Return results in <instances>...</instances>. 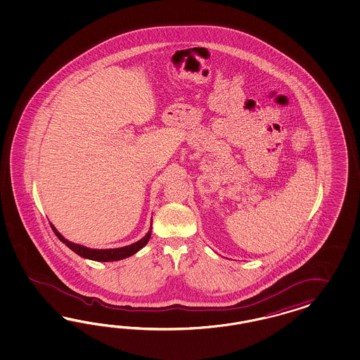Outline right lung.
Here are the masks:
<instances>
[{"label":"right lung","mask_w":360,"mask_h":360,"mask_svg":"<svg viewBox=\"0 0 360 360\" xmlns=\"http://www.w3.org/2000/svg\"><path fill=\"white\" fill-rule=\"evenodd\" d=\"M51 229L54 231L55 235L58 236V239L63 241L70 250H72L77 255L84 257V259L95 260V262H117V260L127 259V257H129L131 255H134L136 252L140 251L142 247H145L148 244L149 239H150V235H152V226H150L149 232L141 240L133 243L131 245H127V247H122V248H115V250H92V248H87V247H83L80 244H75V243H71V241L65 239L56 231L53 224H51Z\"/></svg>","instance_id":"1"}]
</instances>
